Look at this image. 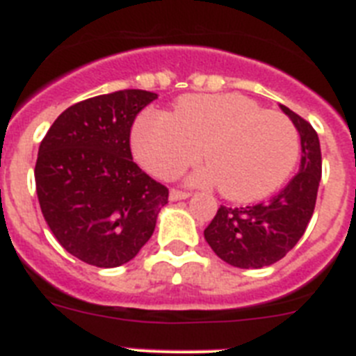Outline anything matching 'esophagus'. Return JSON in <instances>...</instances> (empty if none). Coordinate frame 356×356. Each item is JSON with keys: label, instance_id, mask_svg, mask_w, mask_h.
I'll use <instances>...</instances> for the list:
<instances>
[{"label": "esophagus", "instance_id": "obj_1", "mask_svg": "<svg viewBox=\"0 0 356 356\" xmlns=\"http://www.w3.org/2000/svg\"><path fill=\"white\" fill-rule=\"evenodd\" d=\"M190 197V193H186V191H179V190H172L170 191V200H174V202H177V200H184Z\"/></svg>", "mask_w": 356, "mask_h": 356}]
</instances>
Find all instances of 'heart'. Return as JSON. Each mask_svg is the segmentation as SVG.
<instances>
[{
    "instance_id": "obj_1",
    "label": "heart",
    "mask_w": 356,
    "mask_h": 356,
    "mask_svg": "<svg viewBox=\"0 0 356 356\" xmlns=\"http://www.w3.org/2000/svg\"><path fill=\"white\" fill-rule=\"evenodd\" d=\"M132 150L161 179L175 177L202 156L208 166L191 182H218L225 199L251 202L270 195L292 174L299 134L283 114L261 111L242 95H188L172 114H141L132 129Z\"/></svg>"
}]
</instances>
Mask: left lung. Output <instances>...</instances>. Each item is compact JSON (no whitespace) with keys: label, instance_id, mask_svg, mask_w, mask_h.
I'll return each instance as SVG.
<instances>
[{"label":"left lung","instance_id":"1","mask_svg":"<svg viewBox=\"0 0 356 356\" xmlns=\"http://www.w3.org/2000/svg\"><path fill=\"white\" fill-rule=\"evenodd\" d=\"M301 138L298 175L270 200L245 208L220 206L204 238L215 254L238 268H261L292 251L314 215L321 182L319 136L308 122L280 105Z\"/></svg>","mask_w":356,"mask_h":356}]
</instances>
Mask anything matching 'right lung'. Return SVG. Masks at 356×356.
I'll return each instance as SVG.
<instances>
[{
    "mask_svg": "<svg viewBox=\"0 0 356 356\" xmlns=\"http://www.w3.org/2000/svg\"><path fill=\"white\" fill-rule=\"evenodd\" d=\"M157 95L125 89L79 102L49 127L35 163L46 224L70 254L113 268L131 261L156 229L168 188L132 161L131 127Z\"/></svg>",
    "mask_w": 356,
    "mask_h": 356,
    "instance_id": "1",
    "label": "right lung"
}]
</instances>
